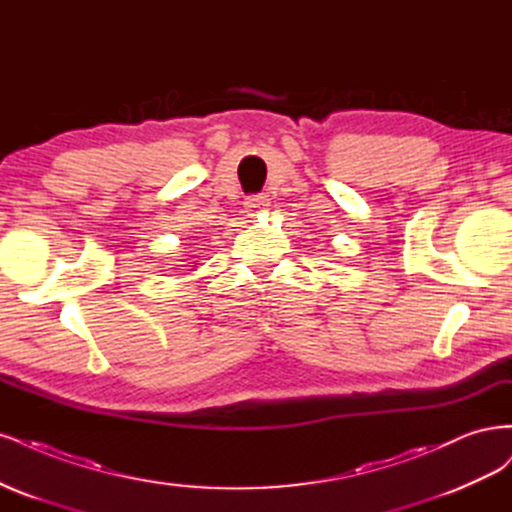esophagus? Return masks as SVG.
Listing matches in <instances>:
<instances>
[{
  "label": "esophagus",
  "instance_id": "34e87169",
  "mask_svg": "<svg viewBox=\"0 0 512 512\" xmlns=\"http://www.w3.org/2000/svg\"><path fill=\"white\" fill-rule=\"evenodd\" d=\"M268 206H270V202L263 195H253V197H249V200H246V210L251 212V217H257V214L261 210H266Z\"/></svg>",
  "mask_w": 512,
  "mask_h": 512
}]
</instances>
